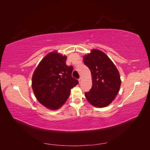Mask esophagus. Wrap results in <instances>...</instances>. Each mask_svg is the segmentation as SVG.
<instances>
[{
	"instance_id": "34e87169",
	"label": "esophagus",
	"mask_w": 150,
	"mask_h": 150,
	"mask_svg": "<svg viewBox=\"0 0 150 150\" xmlns=\"http://www.w3.org/2000/svg\"><path fill=\"white\" fill-rule=\"evenodd\" d=\"M81 81H82V78H80L79 79V83H81Z\"/></svg>"
}]
</instances>
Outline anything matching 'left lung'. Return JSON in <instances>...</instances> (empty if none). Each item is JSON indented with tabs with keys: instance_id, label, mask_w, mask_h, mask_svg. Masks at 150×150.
Here are the masks:
<instances>
[{
	"instance_id": "8db88e82",
	"label": "left lung",
	"mask_w": 150,
	"mask_h": 150,
	"mask_svg": "<svg viewBox=\"0 0 150 150\" xmlns=\"http://www.w3.org/2000/svg\"><path fill=\"white\" fill-rule=\"evenodd\" d=\"M83 59L93 79L92 88L85 93V96L94 106L106 107L119 92L121 81L118 70L110 59L98 49H93Z\"/></svg>"
}]
</instances>
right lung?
<instances>
[{"label": "right lung", "instance_id": "obj_1", "mask_svg": "<svg viewBox=\"0 0 150 150\" xmlns=\"http://www.w3.org/2000/svg\"><path fill=\"white\" fill-rule=\"evenodd\" d=\"M66 56L56 52L40 62L32 78V88L39 102L50 110H57L69 98L71 89L79 83L72 77L73 67L66 64Z\"/></svg>", "mask_w": 150, "mask_h": 150}]
</instances>
